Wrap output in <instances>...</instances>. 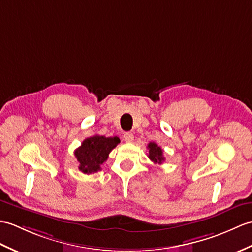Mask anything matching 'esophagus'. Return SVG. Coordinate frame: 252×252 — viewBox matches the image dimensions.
Here are the masks:
<instances>
[{
  "mask_svg": "<svg viewBox=\"0 0 252 252\" xmlns=\"http://www.w3.org/2000/svg\"><path fill=\"white\" fill-rule=\"evenodd\" d=\"M124 140L126 143H132L134 140V135L131 132H126L124 134Z\"/></svg>",
  "mask_w": 252,
  "mask_h": 252,
  "instance_id": "obj_1",
  "label": "esophagus"
}]
</instances>
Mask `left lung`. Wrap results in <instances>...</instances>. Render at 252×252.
Returning a JSON list of instances; mask_svg holds the SVG:
<instances>
[{
	"label": "left lung",
	"mask_w": 252,
	"mask_h": 252,
	"mask_svg": "<svg viewBox=\"0 0 252 252\" xmlns=\"http://www.w3.org/2000/svg\"><path fill=\"white\" fill-rule=\"evenodd\" d=\"M147 148L149 150L148 158L153 161L155 164H162L163 161L165 160V158L163 157V150L161 147H159L156 143H149Z\"/></svg>",
	"instance_id": "8db88e82"
}]
</instances>
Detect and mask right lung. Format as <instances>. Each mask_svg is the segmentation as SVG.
I'll list each match as a JSON object with an SVG mask.
<instances>
[{
    "label": "right lung",
    "mask_w": 252,
    "mask_h": 252,
    "mask_svg": "<svg viewBox=\"0 0 252 252\" xmlns=\"http://www.w3.org/2000/svg\"><path fill=\"white\" fill-rule=\"evenodd\" d=\"M120 143L119 137H105L94 135L86 138L80 147L75 150V157L79 163V171L84 174H93L101 169L108 155Z\"/></svg>",
    "instance_id": "obj_1"
}]
</instances>
